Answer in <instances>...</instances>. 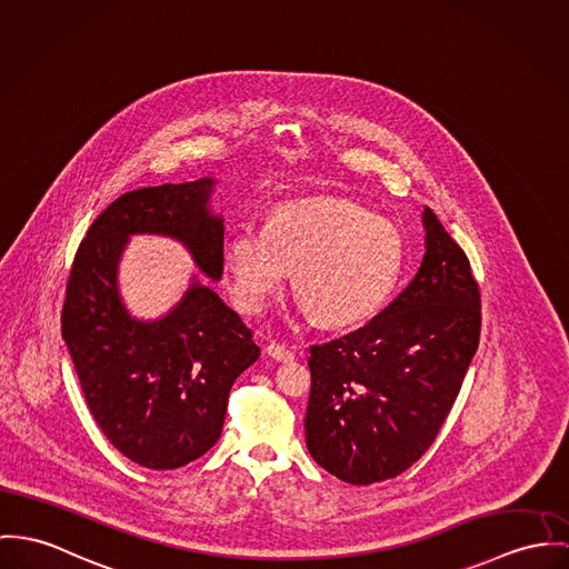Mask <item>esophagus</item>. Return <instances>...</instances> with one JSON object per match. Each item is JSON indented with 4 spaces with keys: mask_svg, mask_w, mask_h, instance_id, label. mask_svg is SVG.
Listing matches in <instances>:
<instances>
[{
    "mask_svg": "<svg viewBox=\"0 0 569 569\" xmlns=\"http://www.w3.org/2000/svg\"><path fill=\"white\" fill-rule=\"evenodd\" d=\"M266 352L274 359V361H292L295 359V352L288 349V347H283V345H279V342H270L268 347H266Z\"/></svg>",
    "mask_w": 569,
    "mask_h": 569,
    "instance_id": "obj_1",
    "label": "esophagus"
}]
</instances>
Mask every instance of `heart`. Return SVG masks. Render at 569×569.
<instances>
[{
    "instance_id": "b5f03b06",
    "label": "heart",
    "mask_w": 569,
    "mask_h": 569,
    "mask_svg": "<svg viewBox=\"0 0 569 569\" xmlns=\"http://www.w3.org/2000/svg\"><path fill=\"white\" fill-rule=\"evenodd\" d=\"M402 263L398 224L338 199L283 203L266 227H236L224 247L238 306L260 311L292 270L303 309L331 327L375 316L392 297Z\"/></svg>"
}]
</instances>
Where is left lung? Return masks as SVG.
I'll use <instances>...</instances> for the list:
<instances>
[{
	"mask_svg": "<svg viewBox=\"0 0 569 569\" xmlns=\"http://www.w3.org/2000/svg\"><path fill=\"white\" fill-rule=\"evenodd\" d=\"M427 253L370 322L309 349L307 450L350 485L388 481L438 438L481 336L470 260L425 208Z\"/></svg>",
	"mask_w": 569,
	"mask_h": 569,
	"instance_id": "1",
	"label": "left lung"
}]
</instances>
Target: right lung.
Wrapping results in <instances>:
<instances>
[{
    "mask_svg": "<svg viewBox=\"0 0 569 569\" xmlns=\"http://www.w3.org/2000/svg\"><path fill=\"white\" fill-rule=\"evenodd\" d=\"M214 179L138 188L87 231L67 281L62 338L88 409L110 443L149 470H176L220 438L233 381L260 357L253 331L197 279L164 318L136 320L117 268L133 233L171 236L222 277V219L208 208Z\"/></svg>",
    "mask_w": 569,
    "mask_h": 569,
    "instance_id": "right-lung-1",
    "label": "right lung"
}]
</instances>
